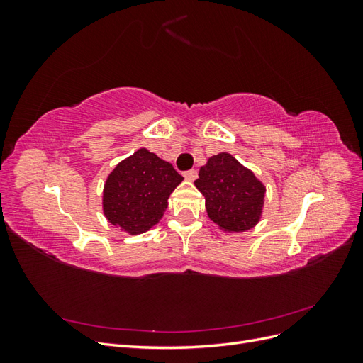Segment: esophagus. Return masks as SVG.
Masks as SVG:
<instances>
[{
	"instance_id": "34e87169",
	"label": "esophagus",
	"mask_w": 363,
	"mask_h": 363,
	"mask_svg": "<svg viewBox=\"0 0 363 363\" xmlns=\"http://www.w3.org/2000/svg\"><path fill=\"white\" fill-rule=\"evenodd\" d=\"M183 175H184V179H186V180L194 182L196 177H199V172H196L195 169H189V171H186Z\"/></svg>"
}]
</instances>
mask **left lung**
<instances>
[{
    "label": "left lung",
    "instance_id": "8db88e82",
    "mask_svg": "<svg viewBox=\"0 0 363 363\" xmlns=\"http://www.w3.org/2000/svg\"><path fill=\"white\" fill-rule=\"evenodd\" d=\"M195 186L204 195L208 218L224 232H245L260 221L267 188L228 152L208 159Z\"/></svg>",
    "mask_w": 363,
    "mask_h": 363
}]
</instances>
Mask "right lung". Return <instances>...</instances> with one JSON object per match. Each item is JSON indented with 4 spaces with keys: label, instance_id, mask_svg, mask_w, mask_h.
<instances>
[{
    "label": "right lung",
    "instance_id": "1",
    "mask_svg": "<svg viewBox=\"0 0 363 363\" xmlns=\"http://www.w3.org/2000/svg\"><path fill=\"white\" fill-rule=\"evenodd\" d=\"M182 182L169 162L140 148L108 174L103 191L104 216L130 235L144 233L160 221L169 195Z\"/></svg>",
    "mask_w": 363,
    "mask_h": 363
}]
</instances>
